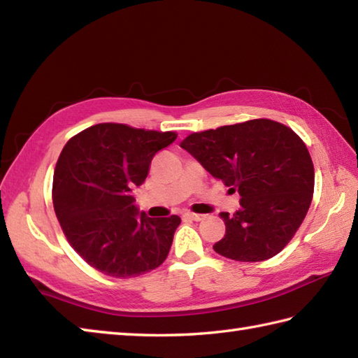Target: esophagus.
<instances>
[{
	"instance_id": "1",
	"label": "esophagus",
	"mask_w": 358,
	"mask_h": 358,
	"mask_svg": "<svg viewBox=\"0 0 358 358\" xmlns=\"http://www.w3.org/2000/svg\"><path fill=\"white\" fill-rule=\"evenodd\" d=\"M186 217H187V219L194 220V222H201L203 219H205V215H201V214H194V213H187V214H186Z\"/></svg>"
}]
</instances>
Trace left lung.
<instances>
[{
  "mask_svg": "<svg viewBox=\"0 0 358 358\" xmlns=\"http://www.w3.org/2000/svg\"><path fill=\"white\" fill-rule=\"evenodd\" d=\"M180 145L241 195L239 211L220 213L227 233L215 253L241 262L276 256L312 203L315 171L303 139L282 124L253 119L192 133Z\"/></svg>",
  "mask_w": 358,
  "mask_h": 358,
  "instance_id": "obj_1",
  "label": "left lung"
}]
</instances>
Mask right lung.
Here are the masks:
<instances>
[{"mask_svg": "<svg viewBox=\"0 0 358 358\" xmlns=\"http://www.w3.org/2000/svg\"><path fill=\"white\" fill-rule=\"evenodd\" d=\"M175 139L173 131L107 122L63 147L54 172V211L68 242L97 271L139 276L169 255L181 219L147 217L131 191L144 183L155 153Z\"/></svg>", "mask_w": 358, "mask_h": 358, "instance_id": "add662e5", "label": "right lung"}]
</instances>
